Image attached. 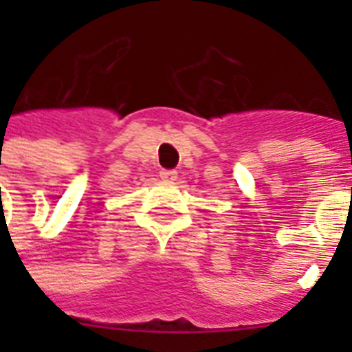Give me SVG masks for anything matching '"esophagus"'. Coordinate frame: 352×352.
Segmentation results:
<instances>
[{
    "instance_id": "1",
    "label": "esophagus",
    "mask_w": 352,
    "mask_h": 352,
    "mask_svg": "<svg viewBox=\"0 0 352 352\" xmlns=\"http://www.w3.org/2000/svg\"><path fill=\"white\" fill-rule=\"evenodd\" d=\"M160 178L166 179V182H174V179L178 178V173L173 169H162L160 170Z\"/></svg>"
}]
</instances>
